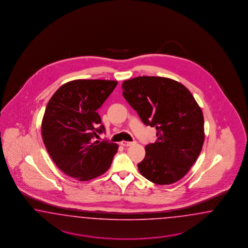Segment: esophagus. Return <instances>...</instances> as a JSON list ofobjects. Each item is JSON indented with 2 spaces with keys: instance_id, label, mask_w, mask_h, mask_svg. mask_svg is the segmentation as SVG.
<instances>
[{
  "instance_id": "1",
  "label": "esophagus",
  "mask_w": 248,
  "mask_h": 248,
  "mask_svg": "<svg viewBox=\"0 0 248 248\" xmlns=\"http://www.w3.org/2000/svg\"><path fill=\"white\" fill-rule=\"evenodd\" d=\"M132 144H134V142H126V141L122 142V145H124V146H130Z\"/></svg>"
}]
</instances>
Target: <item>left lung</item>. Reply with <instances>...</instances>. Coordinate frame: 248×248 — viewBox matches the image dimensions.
Returning <instances> with one entry per match:
<instances>
[{
  "label": "left lung",
  "mask_w": 248,
  "mask_h": 248,
  "mask_svg": "<svg viewBox=\"0 0 248 248\" xmlns=\"http://www.w3.org/2000/svg\"><path fill=\"white\" fill-rule=\"evenodd\" d=\"M123 95L157 140L145 146L138 170L156 185L184 177L199 156L204 140L203 113L182 83L169 78L140 76L124 81Z\"/></svg>",
  "instance_id": "obj_1"
}]
</instances>
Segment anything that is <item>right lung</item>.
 <instances>
[{"mask_svg": "<svg viewBox=\"0 0 248 248\" xmlns=\"http://www.w3.org/2000/svg\"><path fill=\"white\" fill-rule=\"evenodd\" d=\"M116 81L75 80L62 85L48 102L42 123L45 147L57 167L80 181L105 173L118 145L95 141L105 128L97 110Z\"/></svg>", "mask_w": 248, "mask_h": 248, "instance_id": "add662e5", "label": "right lung"}]
</instances>
